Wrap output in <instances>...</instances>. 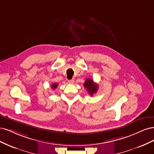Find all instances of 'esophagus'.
Instances as JSON below:
<instances>
[{
  "label": "esophagus",
  "mask_w": 154,
  "mask_h": 154,
  "mask_svg": "<svg viewBox=\"0 0 154 154\" xmlns=\"http://www.w3.org/2000/svg\"><path fill=\"white\" fill-rule=\"evenodd\" d=\"M74 81H74V79H70V80H68V82L70 83V84H73Z\"/></svg>",
  "instance_id": "34e87169"
}]
</instances>
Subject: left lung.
<instances>
[{"label": "left lung", "instance_id": "obj_1", "mask_svg": "<svg viewBox=\"0 0 154 154\" xmlns=\"http://www.w3.org/2000/svg\"><path fill=\"white\" fill-rule=\"evenodd\" d=\"M84 86L88 90L89 94L91 96H93L94 93L97 92L98 90V86L97 84H95L92 79H87L85 82L84 83Z\"/></svg>", "mask_w": 154, "mask_h": 154}]
</instances>
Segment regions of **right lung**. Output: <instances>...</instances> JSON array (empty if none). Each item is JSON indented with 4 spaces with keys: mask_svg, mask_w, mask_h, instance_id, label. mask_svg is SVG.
I'll return each instance as SVG.
<instances>
[{
    "mask_svg": "<svg viewBox=\"0 0 154 154\" xmlns=\"http://www.w3.org/2000/svg\"><path fill=\"white\" fill-rule=\"evenodd\" d=\"M57 86H58V84L57 83H54V84H52L51 88H52V89H53V90H55V89L57 87Z\"/></svg>",
    "mask_w": 154,
    "mask_h": 154,
    "instance_id": "1",
    "label": "right lung"
}]
</instances>
